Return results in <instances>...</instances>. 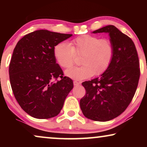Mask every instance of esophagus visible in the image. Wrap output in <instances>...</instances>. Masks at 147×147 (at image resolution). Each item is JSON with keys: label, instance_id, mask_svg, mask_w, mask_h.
Here are the masks:
<instances>
[{"label": "esophagus", "instance_id": "34e87169", "mask_svg": "<svg viewBox=\"0 0 147 147\" xmlns=\"http://www.w3.org/2000/svg\"><path fill=\"white\" fill-rule=\"evenodd\" d=\"M80 84V82H77V81H74V85L75 86H79Z\"/></svg>", "mask_w": 147, "mask_h": 147}]
</instances>
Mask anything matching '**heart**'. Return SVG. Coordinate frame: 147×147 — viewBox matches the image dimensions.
<instances>
[{"mask_svg":"<svg viewBox=\"0 0 147 147\" xmlns=\"http://www.w3.org/2000/svg\"><path fill=\"white\" fill-rule=\"evenodd\" d=\"M76 55H82L79 67L66 70L65 74L76 80H84L95 74H104L111 65L114 47L107 39L91 35H84L72 39L69 44L57 43L53 48V55L57 63L62 68L74 65Z\"/></svg>","mask_w":147,"mask_h":147,"instance_id":"heart-1","label":"heart"}]
</instances>
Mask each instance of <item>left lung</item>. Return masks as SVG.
I'll return each instance as SVG.
<instances>
[{
	"label": "left lung",
	"mask_w": 147,
	"mask_h": 147,
	"mask_svg": "<svg viewBox=\"0 0 147 147\" xmlns=\"http://www.w3.org/2000/svg\"><path fill=\"white\" fill-rule=\"evenodd\" d=\"M92 33H108L114 47L113 59L100 78L82 83L86 93L80 104L88 119L106 122L121 114L132 101L140 78L139 60L134 42L115 26Z\"/></svg>",
	"instance_id": "8db88e82"
}]
</instances>
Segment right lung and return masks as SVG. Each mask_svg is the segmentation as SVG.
Masks as SVG:
<instances>
[{"instance_id":"add662e5","label":"right lung","mask_w":147,"mask_h":147,"mask_svg":"<svg viewBox=\"0 0 147 147\" xmlns=\"http://www.w3.org/2000/svg\"><path fill=\"white\" fill-rule=\"evenodd\" d=\"M71 36L37 30L24 36L14 49L9 65L11 88L20 106L32 117L57 116L74 87L69 78L63 77L53 55L54 47Z\"/></svg>"}]
</instances>
